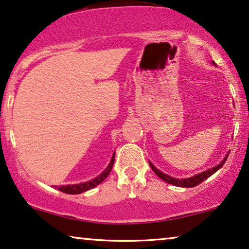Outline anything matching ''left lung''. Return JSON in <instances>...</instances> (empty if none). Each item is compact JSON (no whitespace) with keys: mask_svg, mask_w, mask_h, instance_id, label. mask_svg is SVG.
Wrapping results in <instances>:
<instances>
[{"mask_svg":"<svg viewBox=\"0 0 249 249\" xmlns=\"http://www.w3.org/2000/svg\"><path fill=\"white\" fill-rule=\"evenodd\" d=\"M213 65L216 66V65H215L214 61H213ZM229 154H230V151H229L228 154L225 155V157H224L223 159H222L221 163L218 164V165H216V166L212 167V168H210V170H206V171L201 172V173H198V174H196V175H194V177H190V178H177L170 177V175L165 174V173H163V172H161V171H159L158 168H156V167L154 166V164L150 163V161H149V164H150V167L152 168V171L155 172L156 175L160 178L163 181L167 182V183L173 184V185H175V187L192 188V187H196V185L201 183V182L205 181V180H206V178H210L211 175H213V174L215 173V172H217L218 170H220V168H221L222 166H223V164L225 163V160H227Z\"/></svg>","mask_w":249,"mask_h":249,"instance_id":"1","label":"left lung"}]
</instances>
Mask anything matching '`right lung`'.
I'll return each mask as SVG.
<instances>
[{
	"instance_id": "1",
	"label": "right lung",
	"mask_w": 249,
	"mask_h": 249,
	"mask_svg": "<svg viewBox=\"0 0 249 249\" xmlns=\"http://www.w3.org/2000/svg\"><path fill=\"white\" fill-rule=\"evenodd\" d=\"M114 160H115V152L112 154V157L110 159V163L107 166V168L102 172L100 175H98L95 178H92L90 181L83 182V183H77V184H67V185H53V188H57L59 191L65 192V194H69V195H78L82 194V192L90 190V189H93L97 187L98 184H100L102 181L105 180L106 178L108 177L109 173H110L112 165H114Z\"/></svg>"
}]
</instances>
